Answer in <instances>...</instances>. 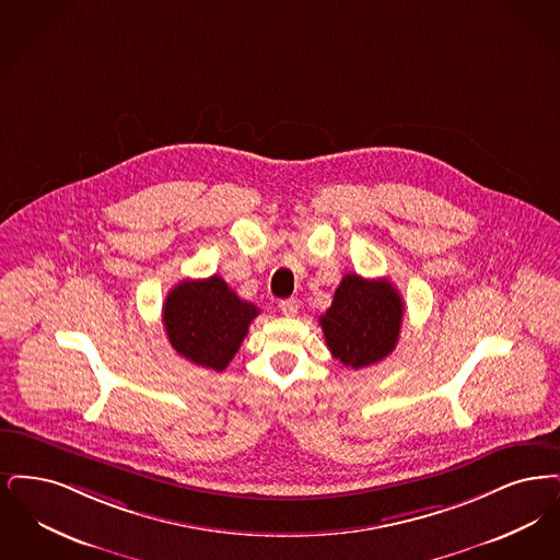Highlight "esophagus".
<instances>
[{
	"mask_svg": "<svg viewBox=\"0 0 560 560\" xmlns=\"http://www.w3.org/2000/svg\"><path fill=\"white\" fill-rule=\"evenodd\" d=\"M280 312H282L284 316H296V314H299V301H296V299L280 301Z\"/></svg>",
	"mask_w": 560,
	"mask_h": 560,
	"instance_id": "34e87169",
	"label": "esophagus"
}]
</instances>
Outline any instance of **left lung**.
Instances as JSON below:
<instances>
[{
    "mask_svg": "<svg viewBox=\"0 0 560 560\" xmlns=\"http://www.w3.org/2000/svg\"><path fill=\"white\" fill-rule=\"evenodd\" d=\"M404 301L387 278L347 273L319 316L330 353L353 370L385 360L399 339Z\"/></svg>",
    "mask_w": 560,
    "mask_h": 560,
    "instance_id": "obj_1",
    "label": "left lung"
}]
</instances>
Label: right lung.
Segmentation results:
<instances>
[{"label": "right lung", "instance_id": "1", "mask_svg": "<svg viewBox=\"0 0 560 560\" xmlns=\"http://www.w3.org/2000/svg\"><path fill=\"white\" fill-rule=\"evenodd\" d=\"M259 310L243 301L223 278L182 280L163 305L171 347L192 364L225 370L241 349Z\"/></svg>", "mask_w": 560, "mask_h": 560}]
</instances>
